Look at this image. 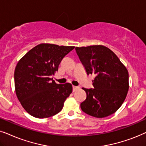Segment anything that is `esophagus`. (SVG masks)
Listing matches in <instances>:
<instances>
[{
  "instance_id": "esophagus-1",
  "label": "esophagus",
  "mask_w": 146,
  "mask_h": 146,
  "mask_svg": "<svg viewBox=\"0 0 146 146\" xmlns=\"http://www.w3.org/2000/svg\"><path fill=\"white\" fill-rule=\"evenodd\" d=\"M79 87H77V86H73V92H75V91H76L77 89H79Z\"/></svg>"
}]
</instances>
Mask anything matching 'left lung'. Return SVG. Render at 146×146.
Returning <instances> with one entry per match:
<instances>
[{
    "instance_id": "obj_1",
    "label": "left lung",
    "mask_w": 146,
    "mask_h": 146,
    "mask_svg": "<svg viewBox=\"0 0 146 146\" xmlns=\"http://www.w3.org/2000/svg\"><path fill=\"white\" fill-rule=\"evenodd\" d=\"M87 75H95L93 89L82 88L87 98L81 104L83 111L98 118L114 113L123 104L129 89L125 66L111 50L104 45L75 48Z\"/></svg>"
}]
</instances>
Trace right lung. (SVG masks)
<instances>
[{
	"mask_svg": "<svg viewBox=\"0 0 146 146\" xmlns=\"http://www.w3.org/2000/svg\"><path fill=\"white\" fill-rule=\"evenodd\" d=\"M75 48L41 43L19 60L15 70L17 98L25 110L36 118H46L61 111L72 92V85L57 84L50 78L62 59Z\"/></svg>",
	"mask_w": 146,
	"mask_h": 146,
	"instance_id": "right-lung-1",
	"label": "right lung"
}]
</instances>
